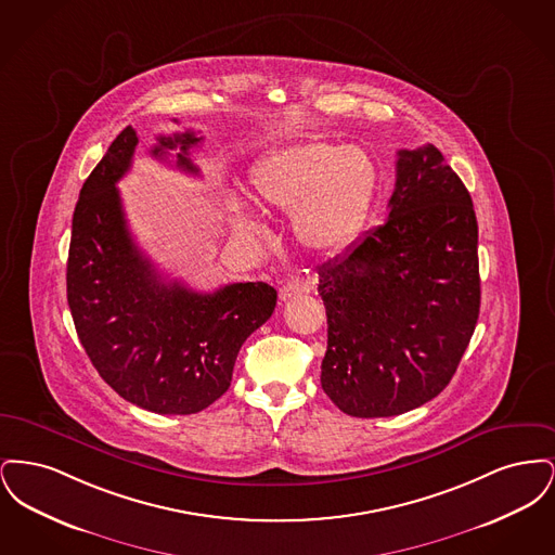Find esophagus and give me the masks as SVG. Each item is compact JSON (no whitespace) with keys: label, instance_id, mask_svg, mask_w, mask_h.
Segmentation results:
<instances>
[{"label":"esophagus","instance_id":"obj_1","mask_svg":"<svg viewBox=\"0 0 555 555\" xmlns=\"http://www.w3.org/2000/svg\"><path fill=\"white\" fill-rule=\"evenodd\" d=\"M312 289H314V283L310 279H306V276H291L281 285L279 297L283 301H287V299H293L297 295H306V293H310Z\"/></svg>","mask_w":555,"mask_h":555}]
</instances>
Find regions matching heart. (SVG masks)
<instances>
[{"label": "heart", "instance_id": "obj_1", "mask_svg": "<svg viewBox=\"0 0 555 555\" xmlns=\"http://www.w3.org/2000/svg\"><path fill=\"white\" fill-rule=\"evenodd\" d=\"M376 185L378 168L364 147L322 139L272 147L249 168L254 195L291 211L295 237L314 251H337L356 235Z\"/></svg>", "mask_w": 555, "mask_h": 555}]
</instances>
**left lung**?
<instances>
[{
  "mask_svg": "<svg viewBox=\"0 0 555 555\" xmlns=\"http://www.w3.org/2000/svg\"><path fill=\"white\" fill-rule=\"evenodd\" d=\"M397 156L387 220L318 268L328 324L320 383L356 418L397 416L439 396L480 308L468 189L430 143Z\"/></svg>",
  "mask_w": 555,
  "mask_h": 555,
  "instance_id": "obj_1",
  "label": "left lung"
}]
</instances>
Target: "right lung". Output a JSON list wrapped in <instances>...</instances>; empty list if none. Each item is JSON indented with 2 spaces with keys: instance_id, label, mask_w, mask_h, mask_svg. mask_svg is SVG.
Instances as JSON below:
<instances>
[{
  "instance_id": "add662e5",
  "label": "right lung",
  "mask_w": 555,
  "mask_h": 555,
  "mask_svg": "<svg viewBox=\"0 0 555 555\" xmlns=\"http://www.w3.org/2000/svg\"><path fill=\"white\" fill-rule=\"evenodd\" d=\"M177 122V120H175ZM193 131L159 134L152 156L189 175ZM139 139L120 132L80 189L73 214L66 293L80 345L100 376L134 405L156 414H195L231 387L238 349L276 306L266 283L199 293L166 281L134 243L116 183L131 170Z\"/></svg>"
}]
</instances>
